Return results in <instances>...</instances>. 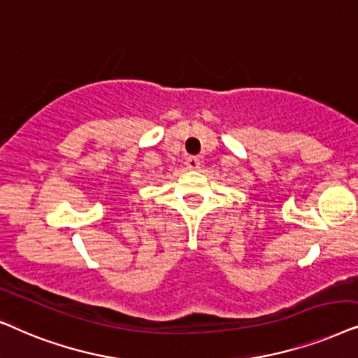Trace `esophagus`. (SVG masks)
Instances as JSON below:
<instances>
[{
  "label": "esophagus",
  "instance_id": "34e87169",
  "mask_svg": "<svg viewBox=\"0 0 358 358\" xmlns=\"http://www.w3.org/2000/svg\"><path fill=\"white\" fill-rule=\"evenodd\" d=\"M185 164H187V166H188L189 170H198L199 165H201V160H199L198 157H188Z\"/></svg>",
  "mask_w": 358,
  "mask_h": 358
}]
</instances>
